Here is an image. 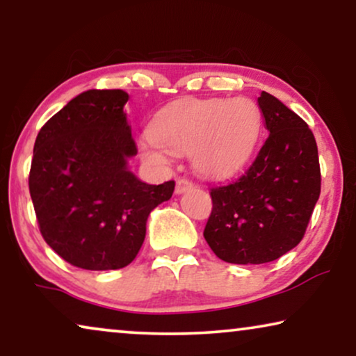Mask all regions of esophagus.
Instances as JSON below:
<instances>
[{"label":"esophagus","instance_id":"esophagus-1","mask_svg":"<svg viewBox=\"0 0 356 356\" xmlns=\"http://www.w3.org/2000/svg\"><path fill=\"white\" fill-rule=\"evenodd\" d=\"M189 188H193V183L189 181L186 178H178L177 179V186H175V193L177 194H181L184 191H188Z\"/></svg>","mask_w":356,"mask_h":356}]
</instances>
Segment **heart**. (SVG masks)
<instances>
[{"mask_svg": "<svg viewBox=\"0 0 356 356\" xmlns=\"http://www.w3.org/2000/svg\"><path fill=\"white\" fill-rule=\"evenodd\" d=\"M261 129V110L251 99H186L160 111L143 152L157 163L167 162V150L189 154L197 173L222 178L248 162Z\"/></svg>", "mask_w": 356, "mask_h": 356, "instance_id": "heart-1", "label": "heart"}]
</instances>
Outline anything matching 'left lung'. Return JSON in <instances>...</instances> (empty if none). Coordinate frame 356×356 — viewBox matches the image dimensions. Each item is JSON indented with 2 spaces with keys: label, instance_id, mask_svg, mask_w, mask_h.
Listing matches in <instances>:
<instances>
[{
  "label": "left lung",
  "instance_id": "8db88e82",
  "mask_svg": "<svg viewBox=\"0 0 356 356\" xmlns=\"http://www.w3.org/2000/svg\"><path fill=\"white\" fill-rule=\"evenodd\" d=\"M269 131L250 168L235 181L211 188L207 245L232 264L279 259L303 240L321 194L313 131L274 95L257 99Z\"/></svg>",
  "mask_w": 356,
  "mask_h": 356
}]
</instances>
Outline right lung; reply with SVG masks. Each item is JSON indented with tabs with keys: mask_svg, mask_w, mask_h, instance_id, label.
Instances as JSON below:
<instances>
[{
	"mask_svg": "<svg viewBox=\"0 0 356 356\" xmlns=\"http://www.w3.org/2000/svg\"><path fill=\"white\" fill-rule=\"evenodd\" d=\"M120 89L87 90L53 115L33 145L29 191L47 245L71 266L115 270L134 261L150 211L175 181L147 184L128 170L138 154Z\"/></svg>",
	"mask_w": 356,
	"mask_h": 356,
	"instance_id": "right-lung-1",
	"label": "right lung"
}]
</instances>
